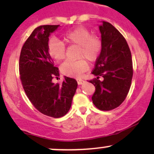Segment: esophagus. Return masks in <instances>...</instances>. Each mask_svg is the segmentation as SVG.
Returning <instances> with one entry per match:
<instances>
[{"label":"esophagus","mask_w":154,"mask_h":154,"mask_svg":"<svg viewBox=\"0 0 154 154\" xmlns=\"http://www.w3.org/2000/svg\"><path fill=\"white\" fill-rule=\"evenodd\" d=\"M77 83H78V85H82L85 82V80H83V79H77Z\"/></svg>","instance_id":"34e87169"}]
</instances>
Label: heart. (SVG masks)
Wrapping results in <instances>:
<instances>
[{
	"label": "heart",
	"instance_id": "obj_1",
	"mask_svg": "<svg viewBox=\"0 0 154 154\" xmlns=\"http://www.w3.org/2000/svg\"><path fill=\"white\" fill-rule=\"evenodd\" d=\"M63 42L67 45L78 46V58H85L89 61H94L98 58L101 49V42L95 36H92L87 28L77 26L66 32L63 35ZM48 53L51 58L59 61L65 58L66 48L62 42L57 38H51L48 43ZM63 75L79 77L88 69V63L84 59L66 61L61 66Z\"/></svg>",
	"mask_w": 154,
	"mask_h": 154
}]
</instances>
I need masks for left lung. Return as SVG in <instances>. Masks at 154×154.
Listing matches in <instances>:
<instances>
[{
  "label": "left lung",
  "mask_w": 154,
  "mask_h": 154,
  "mask_svg": "<svg viewBox=\"0 0 154 154\" xmlns=\"http://www.w3.org/2000/svg\"><path fill=\"white\" fill-rule=\"evenodd\" d=\"M100 23L101 51L92 72L96 78L89 82L95 88L92 96L93 104L100 110L109 111L119 106L128 95L133 75L132 61L122 35L110 23Z\"/></svg>",
  "instance_id": "obj_1"
}]
</instances>
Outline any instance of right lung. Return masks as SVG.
<instances>
[{
  "instance_id": "obj_1",
  "label": "right lung",
  "mask_w": 154,
  "mask_h": 154,
  "mask_svg": "<svg viewBox=\"0 0 154 154\" xmlns=\"http://www.w3.org/2000/svg\"><path fill=\"white\" fill-rule=\"evenodd\" d=\"M59 26L35 28L23 45L19 57L20 78L26 96L40 112L54 118L68 112L77 88V81L66 76L61 85L52 81L54 76H59V71L48 53V43L51 33Z\"/></svg>"
}]
</instances>
